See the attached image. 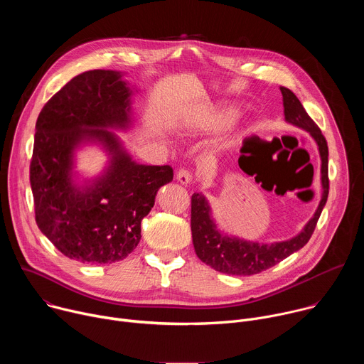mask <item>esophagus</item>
I'll return each mask as SVG.
<instances>
[{
	"instance_id": "1",
	"label": "esophagus",
	"mask_w": 364,
	"mask_h": 364,
	"mask_svg": "<svg viewBox=\"0 0 364 364\" xmlns=\"http://www.w3.org/2000/svg\"><path fill=\"white\" fill-rule=\"evenodd\" d=\"M176 178H177V181H178L181 186H188V184L191 183V180H193V176H191V173H190L188 170L181 168V170L177 173Z\"/></svg>"
}]
</instances>
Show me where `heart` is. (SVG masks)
Listing matches in <instances>:
<instances>
[{"mask_svg": "<svg viewBox=\"0 0 364 364\" xmlns=\"http://www.w3.org/2000/svg\"><path fill=\"white\" fill-rule=\"evenodd\" d=\"M237 114L235 103L219 102L210 103L203 108H197L186 119V127L196 132H215L230 124Z\"/></svg>", "mask_w": 364, "mask_h": 364, "instance_id": "1", "label": "heart"}]
</instances>
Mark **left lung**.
<instances>
[{"mask_svg":"<svg viewBox=\"0 0 364 364\" xmlns=\"http://www.w3.org/2000/svg\"><path fill=\"white\" fill-rule=\"evenodd\" d=\"M285 121L294 127L306 131L316 141L321 159V200L316 213L302 230L291 239L259 243L246 240L219 229L209 200L201 193L191 196V236L196 255L201 262L215 271L228 275H255L272 268L285 257L306 245L313 235L320 215L328 197V146L324 135L316 122L308 117L299 99L288 87L281 86ZM245 157L242 155L240 160Z\"/></svg>","mask_w":364,"mask_h":364,"instance_id":"left-lung-1","label":"left lung"}]
</instances>
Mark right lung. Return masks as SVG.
Here are the masks:
<instances>
[{
	"mask_svg": "<svg viewBox=\"0 0 364 364\" xmlns=\"http://www.w3.org/2000/svg\"><path fill=\"white\" fill-rule=\"evenodd\" d=\"M117 70H89L66 83L36 122L30 184L36 222L65 256L114 264L139 243L141 222L157 191L171 183L170 166L139 164L114 132L134 125L136 89ZM96 144L109 161L95 178L75 170V154Z\"/></svg>",
	"mask_w": 364,
	"mask_h": 364,
	"instance_id": "add662e5",
	"label": "right lung"
}]
</instances>
